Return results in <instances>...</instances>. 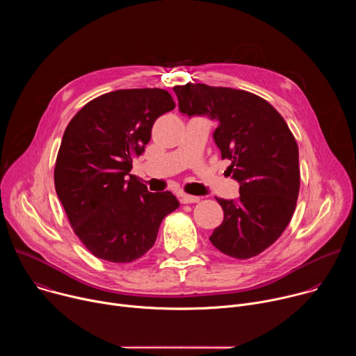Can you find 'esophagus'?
<instances>
[{
	"mask_svg": "<svg viewBox=\"0 0 356 356\" xmlns=\"http://www.w3.org/2000/svg\"><path fill=\"white\" fill-rule=\"evenodd\" d=\"M180 201L183 204H191V202H198L200 197L198 195H190V194H181Z\"/></svg>",
	"mask_w": 356,
	"mask_h": 356,
	"instance_id": "1",
	"label": "esophagus"
}]
</instances>
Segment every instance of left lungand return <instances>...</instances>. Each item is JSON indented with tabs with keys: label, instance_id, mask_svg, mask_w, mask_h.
I'll return each mask as SVG.
<instances>
[{
	"label": "left lung",
	"instance_id": "left-lung-1",
	"mask_svg": "<svg viewBox=\"0 0 356 356\" xmlns=\"http://www.w3.org/2000/svg\"><path fill=\"white\" fill-rule=\"evenodd\" d=\"M173 90L180 113L218 121L214 140L239 183L236 200L216 197L224 221L211 243L235 259L259 255L283 234L297 204L298 147L291 131L266 99L249 91L201 83Z\"/></svg>",
	"mask_w": 356,
	"mask_h": 356
}]
</instances>
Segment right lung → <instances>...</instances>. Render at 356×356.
<instances>
[{
    "label": "right lung",
    "mask_w": 356,
    "mask_h": 356,
    "mask_svg": "<svg viewBox=\"0 0 356 356\" xmlns=\"http://www.w3.org/2000/svg\"><path fill=\"white\" fill-rule=\"evenodd\" d=\"M175 107L162 88L117 90L91 99L69 122L55 187L74 234L94 257L113 264L139 259L179 207L170 191L150 193L129 175L155 121Z\"/></svg>",
    "instance_id": "obj_1"
}]
</instances>
